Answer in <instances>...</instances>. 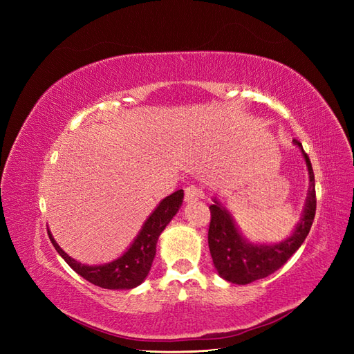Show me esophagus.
<instances>
[{"instance_id":"34e87169","label":"esophagus","mask_w":354,"mask_h":354,"mask_svg":"<svg viewBox=\"0 0 354 354\" xmlns=\"http://www.w3.org/2000/svg\"><path fill=\"white\" fill-rule=\"evenodd\" d=\"M199 198H202V190L196 186H187L185 189V201L186 202H195Z\"/></svg>"}]
</instances>
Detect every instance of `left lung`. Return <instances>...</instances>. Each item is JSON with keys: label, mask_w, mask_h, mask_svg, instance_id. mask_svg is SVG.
<instances>
[{"label": "left lung", "mask_w": 354, "mask_h": 354, "mask_svg": "<svg viewBox=\"0 0 354 354\" xmlns=\"http://www.w3.org/2000/svg\"><path fill=\"white\" fill-rule=\"evenodd\" d=\"M294 143L301 149L306 159L310 174V189L303 217L288 239L274 245H254L242 236L230 214L217 201H214L209 207V252L218 274L227 282L246 285L274 273L291 259V255L307 238L316 214L315 174L303 145L297 138H294Z\"/></svg>", "instance_id": "left-lung-1"}]
</instances>
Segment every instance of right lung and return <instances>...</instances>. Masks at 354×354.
Wrapping results in <instances>:
<instances>
[{"mask_svg":"<svg viewBox=\"0 0 354 354\" xmlns=\"http://www.w3.org/2000/svg\"><path fill=\"white\" fill-rule=\"evenodd\" d=\"M183 190H177L165 199L160 201L155 211L149 216L140 233L120 259L102 266H87L81 264L77 260L63 251L56 243L50 230L48 238L56 251L62 255L72 269L82 276L85 281L91 282L95 286L104 289H131L140 285L151 270L152 261L156 254V242L159 234L167 227V224L173 220L178 208L183 202Z\"/></svg>","mask_w":354,"mask_h":354,"instance_id":"right-lung-1","label":"right lung"}]
</instances>
